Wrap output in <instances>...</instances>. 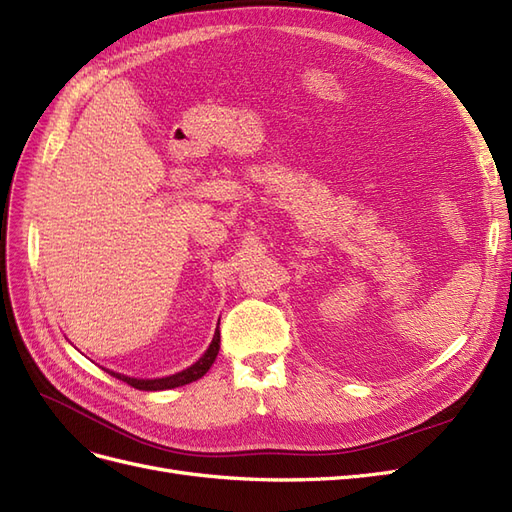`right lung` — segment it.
I'll return each instance as SVG.
<instances>
[{
  "label": "right lung",
  "mask_w": 512,
  "mask_h": 512,
  "mask_svg": "<svg viewBox=\"0 0 512 512\" xmlns=\"http://www.w3.org/2000/svg\"><path fill=\"white\" fill-rule=\"evenodd\" d=\"M219 346H221V332L217 327V332H214V338L208 346V351L195 361V364L183 372L178 374H172V376H166V378H151V381H144V378H131V376H123V374H117V372H110L112 376L121 378L123 383H127L129 387L134 389H142V391H161V389H174V387H183L187 383H193L197 381V378H202L210 366L214 364V359H217L219 355Z\"/></svg>",
  "instance_id": "1"
}]
</instances>
